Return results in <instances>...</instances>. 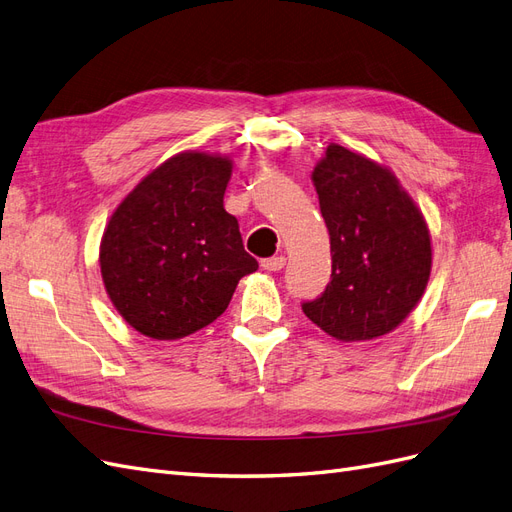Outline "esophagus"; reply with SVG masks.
<instances>
[{
  "label": "esophagus",
  "instance_id": "34e87169",
  "mask_svg": "<svg viewBox=\"0 0 512 512\" xmlns=\"http://www.w3.org/2000/svg\"><path fill=\"white\" fill-rule=\"evenodd\" d=\"M284 267H286V256H273V258L262 260V269H267L271 273L282 271Z\"/></svg>",
  "mask_w": 512,
  "mask_h": 512
}]
</instances>
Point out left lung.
<instances>
[{
  "mask_svg": "<svg viewBox=\"0 0 512 512\" xmlns=\"http://www.w3.org/2000/svg\"><path fill=\"white\" fill-rule=\"evenodd\" d=\"M331 237V282L303 314L337 342L389 335L423 299L431 235L393 170L331 143L312 173Z\"/></svg>",
  "mask_w": 512,
  "mask_h": 512,
  "instance_id": "8db88e82",
  "label": "left lung"
}]
</instances>
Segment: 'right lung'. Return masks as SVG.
Returning a JSON list of instances; mask_svg holds the SVG:
<instances>
[{"instance_id":"1","label":"right lung","mask_w":512,"mask_h":512,"mask_svg":"<svg viewBox=\"0 0 512 512\" xmlns=\"http://www.w3.org/2000/svg\"><path fill=\"white\" fill-rule=\"evenodd\" d=\"M232 160L181 151L121 200L100 241V273L119 316L145 337L173 342L220 318L258 262L224 209Z\"/></svg>"}]
</instances>
